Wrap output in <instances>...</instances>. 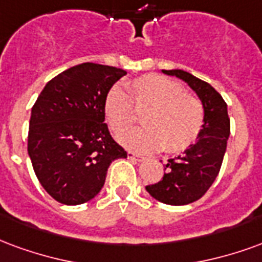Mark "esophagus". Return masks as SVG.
<instances>
[{
    "label": "esophagus",
    "mask_w": 262,
    "mask_h": 262,
    "mask_svg": "<svg viewBox=\"0 0 262 262\" xmlns=\"http://www.w3.org/2000/svg\"><path fill=\"white\" fill-rule=\"evenodd\" d=\"M127 154H128L129 159H134V160H141V159H142V156H141V155L135 154V152H131V150H128Z\"/></svg>",
    "instance_id": "34e87169"
}]
</instances>
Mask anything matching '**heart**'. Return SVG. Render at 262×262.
I'll use <instances>...</instances> for the list:
<instances>
[{
    "mask_svg": "<svg viewBox=\"0 0 262 262\" xmlns=\"http://www.w3.org/2000/svg\"><path fill=\"white\" fill-rule=\"evenodd\" d=\"M145 111V127L118 137L127 148L137 150L163 149L179 154L198 138L205 121L202 102L174 79L146 74L125 83V92L113 88L104 99L103 110L114 134L127 131L137 121V112Z\"/></svg>",
    "mask_w": 262,
    "mask_h": 262,
    "instance_id": "obj_1",
    "label": "heart"
}]
</instances>
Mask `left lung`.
<instances>
[{
	"instance_id": "left-lung-1",
	"label": "left lung",
	"mask_w": 262,
	"mask_h": 262,
	"mask_svg": "<svg viewBox=\"0 0 262 262\" xmlns=\"http://www.w3.org/2000/svg\"><path fill=\"white\" fill-rule=\"evenodd\" d=\"M163 72L183 79L195 92L204 104L205 121L195 144L183 155L167 160L162 180L145 188L163 204L186 205L200 200L219 174L230 134V120L226 102L208 82L183 70Z\"/></svg>"
}]
</instances>
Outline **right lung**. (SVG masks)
I'll use <instances>...</instances> for the list:
<instances>
[{"label": "right lung", "mask_w": 262, "mask_h": 262, "mask_svg": "<svg viewBox=\"0 0 262 262\" xmlns=\"http://www.w3.org/2000/svg\"><path fill=\"white\" fill-rule=\"evenodd\" d=\"M127 72L83 62L47 82L32 107L28 154L55 201L79 205L102 190L113 160L127 158L104 123V99Z\"/></svg>", "instance_id": "right-lung-1"}]
</instances>
